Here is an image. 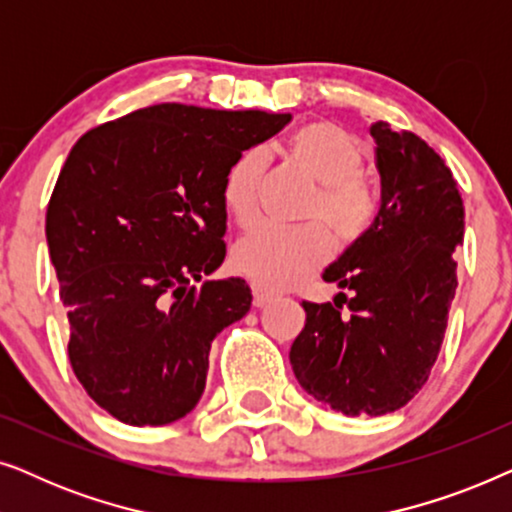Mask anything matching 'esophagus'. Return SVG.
<instances>
[{
	"mask_svg": "<svg viewBox=\"0 0 512 512\" xmlns=\"http://www.w3.org/2000/svg\"><path fill=\"white\" fill-rule=\"evenodd\" d=\"M251 293H254V307H265L272 298H275L270 291H265L263 286H258V284H254V289H251Z\"/></svg>",
	"mask_w": 512,
	"mask_h": 512,
	"instance_id": "esophagus-1",
	"label": "esophagus"
}]
</instances>
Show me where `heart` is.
Returning a JSON list of instances; mask_svg holds the SVG:
<instances>
[{
	"mask_svg": "<svg viewBox=\"0 0 512 512\" xmlns=\"http://www.w3.org/2000/svg\"><path fill=\"white\" fill-rule=\"evenodd\" d=\"M284 156L312 181L298 228L258 226L235 244L233 263L263 289H289L310 279L331 254V237L338 247L361 242L380 216V188L363 165V146L352 132L331 121H310L293 130ZM265 174V156L251 149L237 156L223 179L221 200L240 228L254 223Z\"/></svg>",
	"mask_w": 512,
	"mask_h": 512,
	"instance_id": "b5f03b06",
	"label": "heart"
}]
</instances>
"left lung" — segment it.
<instances>
[{
    "mask_svg": "<svg viewBox=\"0 0 512 512\" xmlns=\"http://www.w3.org/2000/svg\"><path fill=\"white\" fill-rule=\"evenodd\" d=\"M370 135L380 216L324 272L349 296L303 300L305 328L289 352L300 387L347 417L403 408L429 380L457 291L454 249L464 242V202L445 160L384 121Z\"/></svg>",
    "mask_w": 512,
    "mask_h": 512,
    "instance_id": "8db88e82",
    "label": "left lung"
}]
</instances>
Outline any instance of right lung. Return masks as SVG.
<instances>
[{
  "label": "right lung",
  "mask_w": 512,
  "mask_h": 512,
  "mask_svg": "<svg viewBox=\"0 0 512 512\" xmlns=\"http://www.w3.org/2000/svg\"><path fill=\"white\" fill-rule=\"evenodd\" d=\"M291 114L156 104L88 130L46 212L69 319V363L130 426L177 422L205 391L209 347L251 307L226 258L228 167Z\"/></svg>",
  "instance_id": "obj_1"
}]
</instances>
